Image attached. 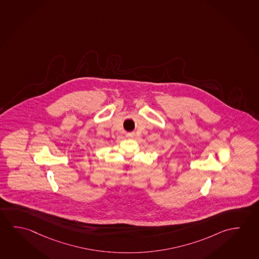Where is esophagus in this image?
Returning a JSON list of instances; mask_svg holds the SVG:
<instances>
[{
	"label": "esophagus",
	"mask_w": 259,
	"mask_h": 259,
	"mask_svg": "<svg viewBox=\"0 0 259 259\" xmlns=\"http://www.w3.org/2000/svg\"><path fill=\"white\" fill-rule=\"evenodd\" d=\"M127 137H128V138H134V136H135V134H134V133H130V134H127Z\"/></svg>",
	"instance_id": "obj_1"
}]
</instances>
